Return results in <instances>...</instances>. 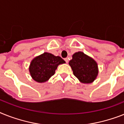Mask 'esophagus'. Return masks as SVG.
<instances>
[{
    "instance_id": "34e87169",
    "label": "esophagus",
    "mask_w": 124,
    "mask_h": 124,
    "mask_svg": "<svg viewBox=\"0 0 124 124\" xmlns=\"http://www.w3.org/2000/svg\"><path fill=\"white\" fill-rule=\"evenodd\" d=\"M64 61H66V63H68V58H64Z\"/></svg>"
}]
</instances>
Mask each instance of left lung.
Wrapping results in <instances>:
<instances>
[{"mask_svg":"<svg viewBox=\"0 0 124 124\" xmlns=\"http://www.w3.org/2000/svg\"><path fill=\"white\" fill-rule=\"evenodd\" d=\"M69 64L73 70V75L80 82L92 83L98 76L97 63L93 58L82 52L79 51L73 54L72 60L70 61Z\"/></svg>","mask_w":124,"mask_h":124,"instance_id":"left-lung-1","label":"left lung"}]
</instances>
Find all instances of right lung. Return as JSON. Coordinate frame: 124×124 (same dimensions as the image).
Masks as SVG:
<instances>
[{
    "label": "right lung",
    "mask_w": 124,
    "mask_h": 124,
    "mask_svg": "<svg viewBox=\"0 0 124 124\" xmlns=\"http://www.w3.org/2000/svg\"><path fill=\"white\" fill-rule=\"evenodd\" d=\"M64 63L60 56L44 53L33 59L29 67L30 73L35 81L45 82L54 75L58 65Z\"/></svg>",
    "instance_id": "right-lung-1"
}]
</instances>
